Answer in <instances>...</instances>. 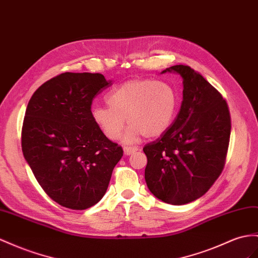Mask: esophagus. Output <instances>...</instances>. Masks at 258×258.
<instances>
[{"label": "esophagus", "instance_id": "1", "mask_svg": "<svg viewBox=\"0 0 258 258\" xmlns=\"http://www.w3.org/2000/svg\"><path fill=\"white\" fill-rule=\"evenodd\" d=\"M137 150H138V148L135 147V146H125L124 147V154L126 156H130L132 154H135Z\"/></svg>", "mask_w": 258, "mask_h": 258}]
</instances>
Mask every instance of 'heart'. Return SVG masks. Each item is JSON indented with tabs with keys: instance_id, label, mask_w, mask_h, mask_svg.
Wrapping results in <instances>:
<instances>
[{
	"instance_id": "heart-1",
	"label": "heart",
	"mask_w": 258,
	"mask_h": 258,
	"mask_svg": "<svg viewBox=\"0 0 258 258\" xmlns=\"http://www.w3.org/2000/svg\"><path fill=\"white\" fill-rule=\"evenodd\" d=\"M109 107L95 105L92 121L110 141L121 136L126 118L130 126L124 141L138 137H157L172 124L179 100L175 89L166 82L154 79H131L107 96Z\"/></svg>"
}]
</instances>
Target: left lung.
<instances>
[{
    "mask_svg": "<svg viewBox=\"0 0 258 258\" xmlns=\"http://www.w3.org/2000/svg\"><path fill=\"white\" fill-rule=\"evenodd\" d=\"M167 71L183 78V101L171 126L145 145V180L157 198L184 205L207 193L221 174L228 153L231 116L227 101L187 65Z\"/></svg>",
    "mask_w": 258,
    "mask_h": 258,
    "instance_id": "1",
    "label": "left lung"
}]
</instances>
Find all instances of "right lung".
Segmentation results:
<instances>
[{
  "label": "right lung",
  "instance_id": "add662e5",
  "mask_svg": "<svg viewBox=\"0 0 258 258\" xmlns=\"http://www.w3.org/2000/svg\"><path fill=\"white\" fill-rule=\"evenodd\" d=\"M99 73H62L28 102L22 149L38 183L61 206L84 210L107 192L123 149L91 117L94 98L111 86Z\"/></svg>",
  "mask_w": 258,
  "mask_h": 258
}]
</instances>
